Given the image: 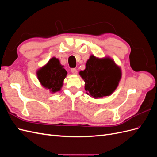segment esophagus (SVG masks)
Returning a JSON list of instances; mask_svg holds the SVG:
<instances>
[{"label": "esophagus", "instance_id": "1", "mask_svg": "<svg viewBox=\"0 0 157 157\" xmlns=\"http://www.w3.org/2000/svg\"><path fill=\"white\" fill-rule=\"evenodd\" d=\"M71 73H73V74H74V75H77V73H78L77 70L76 69H71Z\"/></svg>", "mask_w": 157, "mask_h": 157}]
</instances>
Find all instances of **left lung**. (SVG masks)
<instances>
[{
	"mask_svg": "<svg viewBox=\"0 0 157 157\" xmlns=\"http://www.w3.org/2000/svg\"><path fill=\"white\" fill-rule=\"evenodd\" d=\"M79 75L85 82L86 94L95 99L111 96L115 91L122 77V71L110 57L99 58L91 55L86 68Z\"/></svg>",
	"mask_w": 157,
	"mask_h": 157,
	"instance_id": "8db88e82",
	"label": "left lung"
}]
</instances>
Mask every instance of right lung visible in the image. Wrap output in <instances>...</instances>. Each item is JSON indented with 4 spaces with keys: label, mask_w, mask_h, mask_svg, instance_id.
Returning <instances> with one entry per match:
<instances>
[{
    "label": "right lung",
    "mask_w": 157,
    "mask_h": 157,
    "mask_svg": "<svg viewBox=\"0 0 157 157\" xmlns=\"http://www.w3.org/2000/svg\"><path fill=\"white\" fill-rule=\"evenodd\" d=\"M59 60L53 57L36 71L40 84L45 89H48L52 94L59 92L63 86V80L67 74Z\"/></svg>",
    "instance_id": "obj_1"
}]
</instances>
